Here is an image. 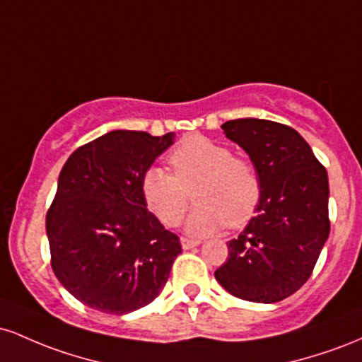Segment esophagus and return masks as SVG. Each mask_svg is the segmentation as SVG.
<instances>
[{
    "label": "esophagus",
    "instance_id": "1",
    "mask_svg": "<svg viewBox=\"0 0 362 362\" xmlns=\"http://www.w3.org/2000/svg\"><path fill=\"white\" fill-rule=\"evenodd\" d=\"M180 245L184 250H189V248H194L197 247V245H201V242L199 240H190V238H180Z\"/></svg>",
    "mask_w": 362,
    "mask_h": 362
}]
</instances>
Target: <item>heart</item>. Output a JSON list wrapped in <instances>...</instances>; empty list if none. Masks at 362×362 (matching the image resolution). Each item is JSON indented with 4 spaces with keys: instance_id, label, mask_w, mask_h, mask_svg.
Masks as SVG:
<instances>
[{
    "instance_id": "b5f03b06",
    "label": "heart",
    "mask_w": 362,
    "mask_h": 362,
    "mask_svg": "<svg viewBox=\"0 0 362 362\" xmlns=\"http://www.w3.org/2000/svg\"><path fill=\"white\" fill-rule=\"evenodd\" d=\"M173 175L153 167L141 178V195L148 209L165 226H177L190 204L195 185L199 207L187 221V231L207 235L223 226L242 228L253 218L262 197L259 172L247 158L204 136H187L168 155Z\"/></svg>"
}]
</instances>
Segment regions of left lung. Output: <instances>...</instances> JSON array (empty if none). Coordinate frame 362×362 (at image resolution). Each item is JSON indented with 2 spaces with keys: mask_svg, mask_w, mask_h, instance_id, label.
Returning <instances> with one entry per match:
<instances>
[{
  "mask_svg": "<svg viewBox=\"0 0 362 362\" xmlns=\"http://www.w3.org/2000/svg\"><path fill=\"white\" fill-rule=\"evenodd\" d=\"M221 127L250 156L262 197L257 216L228 242L216 281L240 300L281 301L310 279L330 233L327 170L300 132L284 124L236 119Z\"/></svg>",
  "mask_w": 362,
  "mask_h": 362,
  "instance_id": "obj_1",
  "label": "left lung"
}]
</instances>
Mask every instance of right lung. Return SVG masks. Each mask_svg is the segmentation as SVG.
<instances>
[{"label": "right lung", "mask_w": 362, "mask_h": 362, "mask_svg": "<svg viewBox=\"0 0 362 362\" xmlns=\"http://www.w3.org/2000/svg\"><path fill=\"white\" fill-rule=\"evenodd\" d=\"M173 139V132L110 131L62 167L45 230L52 271L83 305L126 315L168 281L180 240L148 211L141 178Z\"/></svg>", "instance_id": "add662e5"}]
</instances>
